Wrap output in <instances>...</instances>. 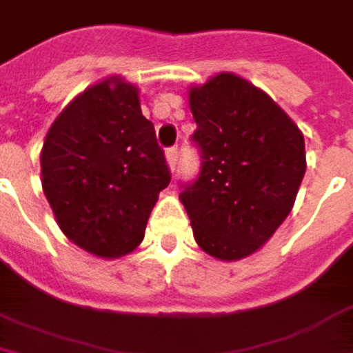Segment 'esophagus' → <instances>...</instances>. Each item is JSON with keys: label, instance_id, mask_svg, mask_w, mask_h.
I'll use <instances>...</instances> for the list:
<instances>
[{"label": "esophagus", "instance_id": "esophagus-1", "mask_svg": "<svg viewBox=\"0 0 353 353\" xmlns=\"http://www.w3.org/2000/svg\"><path fill=\"white\" fill-rule=\"evenodd\" d=\"M165 157H167V163L171 169H175V165H178V159H180V148L178 146H169L165 150Z\"/></svg>", "mask_w": 353, "mask_h": 353}]
</instances>
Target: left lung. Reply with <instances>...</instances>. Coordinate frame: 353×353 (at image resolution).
Here are the masks:
<instances>
[{
  "label": "left lung",
  "mask_w": 353,
  "mask_h": 353,
  "mask_svg": "<svg viewBox=\"0 0 353 353\" xmlns=\"http://www.w3.org/2000/svg\"><path fill=\"white\" fill-rule=\"evenodd\" d=\"M199 175L180 182L199 246L238 261L290 215L306 171L304 136L275 101L234 74L190 90Z\"/></svg>",
  "instance_id": "obj_1"
}]
</instances>
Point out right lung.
<instances>
[{"instance_id": "1", "label": "right lung", "mask_w": 353, "mask_h": 353, "mask_svg": "<svg viewBox=\"0 0 353 353\" xmlns=\"http://www.w3.org/2000/svg\"><path fill=\"white\" fill-rule=\"evenodd\" d=\"M41 173L61 232L105 259L142 242L157 196L171 182L138 90L119 78L94 84L59 113L43 144Z\"/></svg>"}]
</instances>
